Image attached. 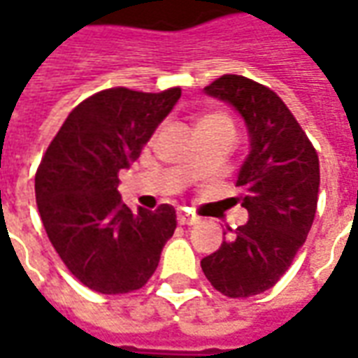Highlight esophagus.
Returning <instances> with one entry per match:
<instances>
[{
	"mask_svg": "<svg viewBox=\"0 0 358 358\" xmlns=\"http://www.w3.org/2000/svg\"><path fill=\"white\" fill-rule=\"evenodd\" d=\"M177 220H179L181 226H194V224H199V218L193 216V214H189L187 210L179 212V218H177Z\"/></svg>",
	"mask_w": 358,
	"mask_h": 358,
	"instance_id": "1",
	"label": "esophagus"
}]
</instances>
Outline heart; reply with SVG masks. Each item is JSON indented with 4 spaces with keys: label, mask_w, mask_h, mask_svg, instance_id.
Masks as SVG:
<instances>
[{
    "label": "heart",
    "mask_w": 358,
    "mask_h": 358,
    "mask_svg": "<svg viewBox=\"0 0 358 358\" xmlns=\"http://www.w3.org/2000/svg\"><path fill=\"white\" fill-rule=\"evenodd\" d=\"M201 122H228L224 117H208L204 118V120H201Z\"/></svg>",
    "instance_id": "obj_1"
}]
</instances>
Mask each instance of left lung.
<instances>
[{
	"label": "left lung",
	"instance_id": "1",
	"mask_svg": "<svg viewBox=\"0 0 358 358\" xmlns=\"http://www.w3.org/2000/svg\"><path fill=\"white\" fill-rule=\"evenodd\" d=\"M204 93L228 103L248 128L250 154L238 173L236 201L250 218L201 267L218 292L248 298L275 287L304 245L317 206L320 159L296 118L265 85L222 76Z\"/></svg>",
	"mask_w": 358,
	"mask_h": 358
}]
</instances>
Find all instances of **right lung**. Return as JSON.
<instances>
[{
  "mask_svg": "<svg viewBox=\"0 0 358 358\" xmlns=\"http://www.w3.org/2000/svg\"><path fill=\"white\" fill-rule=\"evenodd\" d=\"M181 90H105L71 110L34 177L48 240L70 273L101 294L142 288L177 226L175 208L130 210L118 171L136 162Z\"/></svg>",
  "mask_w": 358,
  "mask_h": 358,
  "instance_id": "right-lung-1",
  "label": "right lung"
}]
</instances>
